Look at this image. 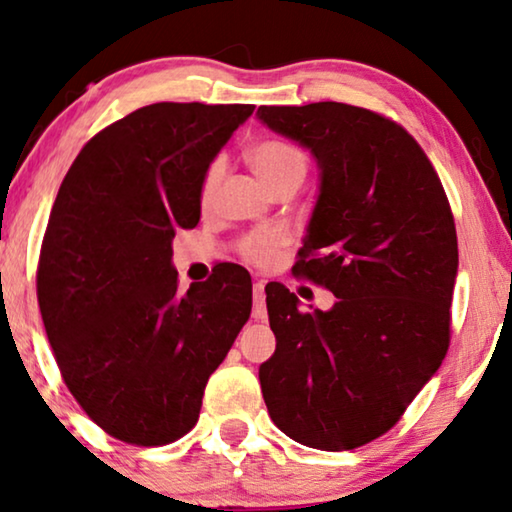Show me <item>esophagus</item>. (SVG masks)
Here are the masks:
<instances>
[{"mask_svg": "<svg viewBox=\"0 0 512 512\" xmlns=\"http://www.w3.org/2000/svg\"><path fill=\"white\" fill-rule=\"evenodd\" d=\"M253 301H255V308H253V317L255 319H266V305H264V282L257 280L253 285Z\"/></svg>", "mask_w": 512, "mask_h": 512, "instance_id": "34e87169", "label": "esophagus"}]
</instances>
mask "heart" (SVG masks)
I'll list each match as a JSON object with an SVG mask.
<instances>
[{"mask_svg": "<svg viewBox=\"0 0 512 512\" xmlns=\"http://www.w3.org/2000/svg\"><path fill=\"white\" fill-rule=\"evenodd\" d=\"M248 160H250V167H253L257 174V179L262 181L269 190L289 179L303 181L305 158L285 142L271 140V142L257 144V147L250 151ZM220 177H223V160L218 158L209 165V170L202 179V204H209L213 200ZM278 243H280L278 234H264V236H255V239H248L243 250H246V255L250 259L264 262V259L273 253V248H276Z\"/></svg>", "mask_w": 512, "mask_h": 512, "instance_id": "1", "label": "heart"}]
</instances>
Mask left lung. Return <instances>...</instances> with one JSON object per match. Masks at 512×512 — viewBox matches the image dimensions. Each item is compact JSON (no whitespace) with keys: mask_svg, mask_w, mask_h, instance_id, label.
I'll return each mask as SVG.
<instances>
[{"mask_svg":"<svg viewBox=\"0 0 512 512\" xmlns=\"http://www.w3.org/2000/svg\"><path fill=\"white\" fill-rule=\"evenodd\" d=\"M266 128L308 149L319 193L296 273L329 310L266 292L276 352L259 365L269 414L319 451H352L398 423L439 370L457 278L453 213L402 126L345 103L262 105Z\"/></svg>","mask_w":512,"mask_h":512,"instance_id":"8db88e82","label":"left lung"}]
</instances>
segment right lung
<instances>
[{
  "mask_svg": "<svg viewBox=\"0 0 512 512\" xmlns=\"http://www.w3.org/2000/svg\"><path fill=\"white\" fill-rule=\"evenodd\" d=\"M255 105L154 103L82 147L38 262V305L68 391L98 427L163 446L197 423L253 308L241 266L177 287L172 239L200 223L202 179Z\"/></svg>",
  "mask_w": 512,
  "mask_h": 512,
  "instance_id": "obj_1",
  "label": "right lung"
}]
</instances>
